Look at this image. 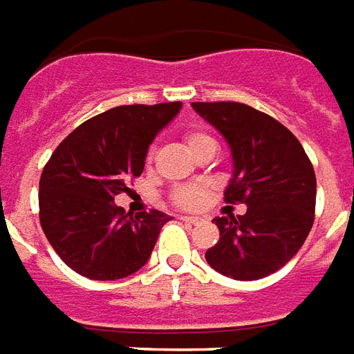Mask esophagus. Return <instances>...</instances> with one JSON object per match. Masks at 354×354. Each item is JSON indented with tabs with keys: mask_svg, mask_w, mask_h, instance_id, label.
<instances>
[{
	"mask_svg": "<svg viewBox=\"0 0 354 354\" xmlns=\"http://www.w3.org/2000/svg\"><path fill=\"white\" fill-rule=\"evenodd\" d=\"M180 219H182L183 223H189V225H198V223H202L201 217H191V215H182Z\"/></svg>",
	"mask_w": 354,
	"mask_h": 354,
	"instance_id": "obj_1",
	"label": "esophagus"
}]
</instances>
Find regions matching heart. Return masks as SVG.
Segmentation results:
<instances>
[{
	"instance_id": "1",
	"label": "heart",
	"mask_w": 354,
	"mask_h": 354,
	"mask_svg": "<svg viewBox=\"0 0 354 354\" xmlns=\"http://www.w3.org/2000/svg\"><path fill=\"white\" fill-rule=\"evenodd\" d=\"M207 141H213V139L209 135L202 133V131H189V133H185V147H187V150H193L195 147ZM172 198H174L178 206L196 207L201 206L202 198H204V191L198 185H182V187H178L174 191Z\"/></svg>"
}]
</instances>
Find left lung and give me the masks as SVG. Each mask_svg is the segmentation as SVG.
<instances>
[{
	"label": "left lung",
	"instance_id": "8db88e82",
	"mask_svg": "<svg viewBox=\"0 0 354 354\" xmlns=\"http://www.w3.org/2000/svg\"><path fill=\"white\" fill-rule=\"evenodd\" d=\"M232 153L228 204L245 215L215 217L219 241L206 261L234 280H258L284 267L314 225L315 172L301 142L279 120L237 102H195Z\"/></svg>",
	"mask_w": 354,
	"mask_h": 354
}]
</instances>
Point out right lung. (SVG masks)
<instances>
[{
    "instance_id": "right-lung-1",
    "label": "right lung",
    "mask_w": 354,
    "mask_h": 354,
    "mask_svg": "<svg viewBox=\"0 0 354 354\" xmlns=\"http://www.w3.org/2000/svg\"><path fill=\"white\" fill-rule=\"evenodd\" d=\"M180 109L182 102L113 107L77 126L51 153L39 183L40 226L81 277L124 279L152 254L171 217L158 209L133 217L115 196L141 176L148 148Z\"/></svg>"
}]
</instances>
